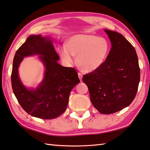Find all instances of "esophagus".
<instances>
[{"mask_svg": "<svg viewBox=\"0 0 150 150\" xmlns=\"http://www.w3.org/2000/svg\"><path fill=\"white\" fill-rule=\"evenodd\" d=\"M78 77H79V78H80V80L81 81V79H82V77H83L82 74H81V73H80V72H78Z\"/></svg>", "mask_w": 150, "mask_h": 150, "instance_id": "obj_1", "label": "esophagus"}]
</instances>
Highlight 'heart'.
Returning a JSON list of instances; mask_svg holds the SVG:
<instances>
[{"label": "heart", "instance_id": "heart-1", "mask_svg": "<svg viewBox=\"0 0 150 150\" xmlns=\"http://www.w3.org/2000/svg\"><path fill=\"white\" fill-rule=\"evenodd\" d=\"M110 44L106 38L92 35L80 34L70 37L66 46L59 50L62 59L67 64L76 63L83 72H91L103 65L108 57Z\"/></svg>", "mask_w": 150, "mask_h": 150}]
</instances>
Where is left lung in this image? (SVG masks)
Masks as SVG:
<instances>
[{
  "label": "left lung",
  "mask_w": 150,
  "mask_h": 150,
  "mask_svg": "<svg viewBox=\"0 0 150 150\" xmlns=\"http://www.w3.org/2000/svg\"><path fill=\"white\" fill-rule=\"evenodd\" d=\"M112 48L99 69L83 76L90 99L103 114H110L129 106L136 96L140 71L134 47L117 32L105 29Z\"/></svg>",
  "instance_id": "obj_1"
}]
</instances>
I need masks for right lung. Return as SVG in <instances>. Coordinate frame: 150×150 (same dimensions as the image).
<instances>
[{"instance_id":"right-lung-1","label":"right lung","mask_w":150,"mask_h":150,"mask_svg":"<svg viewBox=\"0 0 150 150\" xmlns=\"http://www.w3.org/2000/svg\"><path fill=\"white\" fill-rule=\"evenodd\" d=\"M38 55L45 67L43 80L35 89L27 88L19 78L18 69L23 58ZM59 57L52 40L41 35H30L17 50L11 75L13 92L25 112L44 120L54 119L64 112L70 91L80 82L74 68L58 63Z\"/></svg>"}]
</instances>
